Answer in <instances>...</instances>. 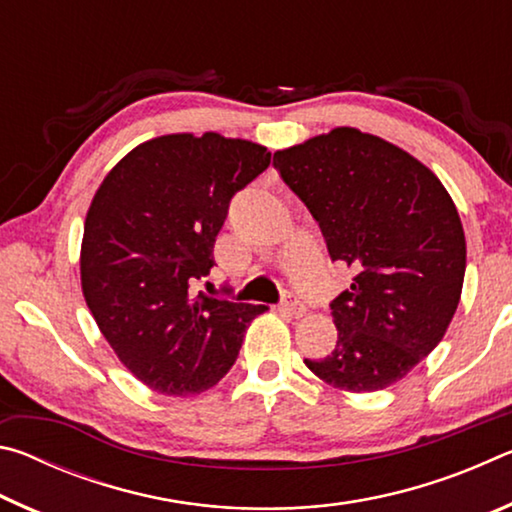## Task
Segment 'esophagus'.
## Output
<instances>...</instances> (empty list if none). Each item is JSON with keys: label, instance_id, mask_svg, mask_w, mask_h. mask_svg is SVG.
<instances>
[{"label": "esophagus", "instance_id": "obj_1", "mask_svg": "<svg viewBox=\"0 0 512 512\" xmlns=\"http://www.w3.org/2000/svg\"><path fill=\"white\" fill-rule=\"evenodd\" d=\"M280 311H287V314L300 318L307 311V307L302 305V302L296 296H293V293H287V296H284V300L280 302Z\"/></svg>", "mask_w": 512, "mask_h": 512}]
</instances>
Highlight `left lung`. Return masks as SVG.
Masks as SVG:
<instances>
[{"label": "left lung", "instance_id": "1", "mask_svg": "<svg viewBox=\"0 0 512 512\" xmlns=\"http://www.w3.org/2000/svg\"><path fill=\"white\" fill-rule=\"evenodd\" d=\"M273 167L354 280L332 300L336 348L305 359L350 393L388 388L443 341L461 300L465 232L443 183L402 149L334 128L273 155Z\"/></svg>", "mask_w": 512, "mask_h": 512}]
</instances>
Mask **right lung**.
<instances>
[{"instance_id":"obj_1","label":"right lung","mask_w":512,"mask_h":512,"mask_svg":"<svg viewBox=\"0 0 512 512\" xmlns=\"http://www.w3.org/2000/svg\"><path fill=\"white\" fill-rule=\"evenodd\" d=\"M271 164L264 146L219 133L162 135L117 162L85 216L83 296L119 361L153 391L212 388L264 305L192 287L214 266L232 196Z\"/></svg>"}]
</instances>
